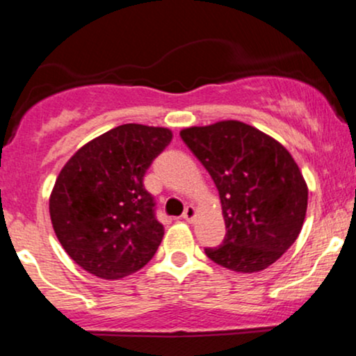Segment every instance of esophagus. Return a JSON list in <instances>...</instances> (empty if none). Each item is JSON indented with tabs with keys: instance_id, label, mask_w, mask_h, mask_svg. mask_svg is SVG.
Returning <instances> with one entry per match:
<instances>
[{
	"instance_id": "obj_1",
	"label": "esophagus",
	"mask_w": 356,
	"mask_h": 356,
	"mask_svg": "<svg viewBox=\"0 0 356 356\" xmlns=\"http://www.w3.org/2000/svg\"><path fill=\"white\" fill-rule=\"evenodd\" d=\"M195 214H197L195 207L194 206H187L186 211H184V214H182V219L187 220V222H192V220L195 219Z\"/></svg>"
}]
</instances>
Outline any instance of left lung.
<instances>
[{"instance_id": "obj_1", "label": "left lung", "mask_w": 356, "mask_h": 356, "mask_svg": "<svg viewBox=\"0 0 356 356\" xmlns=\"http://www.w3.org/2000/svg\"><path fill=\"white\" fill-rule=\"evenodd\" d=\"M219 191L226 238L206 254L236 273L271 266L303 227L308 187L280 142L239 120L181 130Z\"/></svg>"}]
</instances>
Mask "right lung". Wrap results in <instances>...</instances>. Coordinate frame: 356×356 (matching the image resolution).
Listing matches in <instances>:
<instances>
[{"instance_id": "1", "label": "right lung", "mask_w": 356, "mask_h": 356, "mask_svg": "<svg viewBox=\"0 0 356 356\" xmlns=\"http://www.w3.org/2000/svg\"><path fill=\"white\" fill-rule=\"evenodd\" d=\"M172 140L164 127L118 125L73 154L56 177L50 218L79 266L104 280L138 271L164 238L144 175Z\"/></svg>"}]
</instances>
